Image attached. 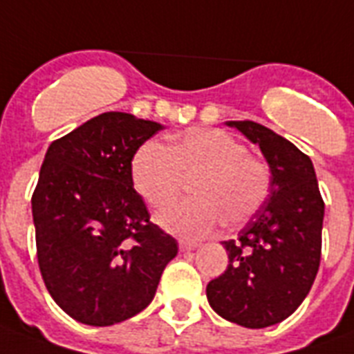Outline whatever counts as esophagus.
Wrapping results in <instances>:
<instances>
[{
	"label": "esophagus",
	"instance_id": "34e87169",
	"mask_svg": "<svg viewBox=\"0 0 354 354\" xmlns=\"http://www.w3.org/2000/svg\"><path fill=\"white\" fill-rule=\"evenodd\" d=\"M178 245H180L182 251H191V249L198 247V242H192V240H185V238H182V240H178Z\"/></svg>",
	"mask_w": 354,
	"mask_h": 354
}]
</instances>
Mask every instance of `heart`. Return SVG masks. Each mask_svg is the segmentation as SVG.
Returning <instances> with one entry per match:
<instances>
[{"label": "heart", "instance_id": "b5f03b06", "mask_svg": "<svg viewBox=\"0 0 354 354\" xmlns=\"http://www.w3.org/2000/svg\"><path fill=\"white\" fill-rule=\"evenodd\" d=\"M132 183L154 209H167L194 180V194L160 216L169 231L202 238L223 222L238 227L249 222L267 202L272 189L269 163L222 129H189L171 145L149 140L131 165Z\"/></svg>", "mask_w": 354, "mask_h": 354}]
</instances>
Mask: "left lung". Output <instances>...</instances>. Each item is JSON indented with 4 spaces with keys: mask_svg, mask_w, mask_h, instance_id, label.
Returning a JSON list of instances; mask_svg holds the SVG:
<instances>
[{
    "mask_svg": "<svg viewBox=\"0 0 354 354\" xmlns=\"http://www.w3.org/2000/svg\"><path fill=\"white\" fill-rule=\"evenodd\" d=\"M258 143L272 172V189L234 240L223 274L207 283V300L225 320L274 326L297 311L317 278L324 200L311 158L257 122H227Z\"/></svg>",
    "mask_w": 354,
    "mask_h": 354,
    "instance_id": "obj_1",
    "label": "left lung"
}]
</instances>
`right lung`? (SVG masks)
Returning a JSON list of instances; mask_svg holds the SVG:
<instances>
[{"mask_svg":"<svg viewBox=\"0 0 354 354\" xmlns=\"http://www.w3.org/2000/svg\"><path fill=\"white\" fill-rule=\"evenodd\" d=\"M162 129L103 112L45 154L32 194L37 263L54 301L82 324L112 326L143 311L178 254L131 174L138 149Z\"/></svg>","mask_w":354,"mask_h":354,"instance_id":"obj_1","label":"right lung"}]
</instances>
